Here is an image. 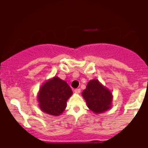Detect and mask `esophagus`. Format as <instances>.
Instances as JSON below:
<instances>
[{
  "mask_svg": "<svg viewBox=\"0 0 148 148\" xmlns=\"http://www.w3.org/2000/svg\"><path fill=\"white\" fill-rule=\"evenodd\" d=\"M80 92H81V90H80V89H75V90H74V92H75L76 94H79Z\"/></svg>",
  "mask_w": 148,
  "mask_h": 148,
  "instance_id": "obj_1",
  "label": "esophagus"
}]
</instances>
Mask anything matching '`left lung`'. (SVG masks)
<instances>
[{
	"label": "left lung",
	"instance_id": "8db88e82",
	"mask_svg": "<svg viewBox=\"0 0 148 148\" xmlns=\"http://www.w3.org/2000/svg\"><path fill=\"white\" fill-rule=\"evenodd\" d=\"M87 106L95 114H100L112 107L113 95L97 79H92L88 83L86 88L82 92Z\"/></svg>",
	"mask_w": 148,
	"mask_h": 148
}]
</instances>
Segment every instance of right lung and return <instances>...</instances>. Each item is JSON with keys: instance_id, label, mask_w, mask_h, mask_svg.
Wrapping results in <instances>:
<instances>
[{"instance_id": "obj_1", "label": "right lung", "mask_w": 148, "mask_h": 148, "mask_svg": "<svg viewBox=\"0 0 148 148\" xmlns=\"http://www.w3.org/2000/svg\"><path fill=\"white\" fill-rule=\"evenodd\" d=\"M73 92L66 81L55 76L43 83L37 93L40 108L47 114L59 116L67 107Z\"/></svg>"}]
</instances>
